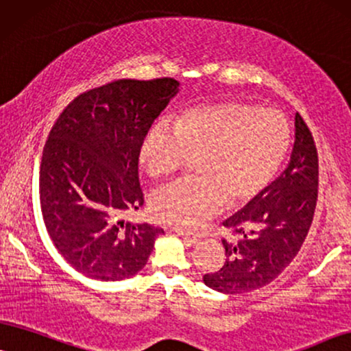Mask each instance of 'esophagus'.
I'll list each match as a JSON object with an SVG mask.
<instances>
[{"label": "esophagus", "instance_id": "34e87169", "mask_svg": "<svg viewBox=\"0 0 351 351\" xmlns=\"http://www.w3.org/2000/svg\"><path fill=\"white\" fill-rule=\"evenodd\" d=\"M180 234L181 238L183 239H186V241H189V243H197L199 239H201V234L199 233H191V232H183V230H178V232H176Z\"/></svg>", "mask_w": 351, "mask_h": 351}]
</instances>
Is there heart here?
Instances as JSON below:
<instances>
[{
  "label": "heart",
  "mask_w": 351,
  "mask_h": 351,
  "mask_svg": "<svg viewBox=\"0 0 351 351\" xmlns=\"http://www.w3.org/2000/svg\"><path fill=\"white\" fill-rule=\"evenodd\" d=\"M290 147V126L275 110L241 100L199 105L173 121L155 123L139 144V163L150 178L176 175L196 158L197 178L157 189L149 199L157 221L191 230L223 204L246 206L280 170Z\"/></svg>",
  "instance_id": "obj_1"
}]
</instances>
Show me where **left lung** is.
Returning <instances> with one entry per match:
<instances>
[{
  "mask_svg": "<svg viewBox=\"0 0 351 351\" xmlns=\"http://www.w3.org/2000/svg\"><path fill=\"white\" fill-rule=\"evenodd\" d=\"M317 149L308 124L295 117V144L285 171L246 207L223 221L225 263L204 275L221 293H247L280 275L303 246L317 202Z\"/></svg>",
  "mask_w": 351,
  "mask_h": 351,
  "instance_id": "8db88e82",
  "label": "left lung"
}]
</instances>
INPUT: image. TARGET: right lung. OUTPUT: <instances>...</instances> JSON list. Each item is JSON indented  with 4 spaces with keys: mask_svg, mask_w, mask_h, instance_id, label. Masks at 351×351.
I'll return each instance as SVG.
<instances>
[{
    "mask_svg": "<svg viewBox=\"0 0 351 351\" xmlns=\"http://www.w3.org/2000/svg\"><path fill=\"white\" fill-rule=\"evenodd\" d=\"M178 86L118 79L77 95L53 124L40 163L42 215L53 245L86 277H132L163 234L119 215L144 206L139 144Z\"/></svg>",
    "mask_w": 351,
    "mask_h": 351,
    "instance_id": "1",
    "label": "right lung"
}]
</instances>
